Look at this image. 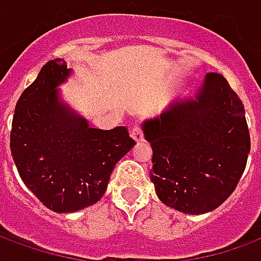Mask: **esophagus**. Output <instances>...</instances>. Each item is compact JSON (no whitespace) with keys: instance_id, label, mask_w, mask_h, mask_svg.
Masks as SVG:
<instances>
[{"instance_id":"esophagus-1","label":"esophagus","mask_w":261,"mask_h":261,"mask_svg":"<svg viewBox=\"0 0 261 261\" xmlns=\"http://www.w3.org/2000/svg\"><path fill=\"white\" fill-rule=\"evenodd\" d=\"M131 137H133L137 142L144 141V131H142V128L140 125H134V127L131 128Z\"/></svg>"}]
</instances>
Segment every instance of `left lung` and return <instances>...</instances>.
<instances>
[{
    "mask_svg": "<svg viewBox=\"0 0 261 261\" xmlns=\"http://www.w3.org/2000/svg\"><path fill=\"white\" fill-rule=\"evenodd\" d=\"M142 128L152 148L151 180L164 204L204 214L233 193L250 134L245 106L224 75L208 72L197 102H176Z\"/></svg>",
    "mask_w": 261,
    "mask_h": 261,
    "instance_id": "left-lung-1",
    "label": "left lung"
}]
</instances>
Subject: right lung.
<instances>
[{
    "label": "right lung",
    "instance_id": "1",
    "mask_svg": "<svg viewBox=\"0 0 261 261\" xmlns=\"http://www.w3.org/2000/svg\"><path fill=\"white\" fill-rule=\"evenodd\" d=\"M63 59L50 60L15 106L11 152L28 189L56 213H74L99 201L114 166L136 141L125 127L91 128L59 102L67 80Z\"/></svg>",
    "mask_w": 261,
    "mask_h": 261
}]
</instances>
